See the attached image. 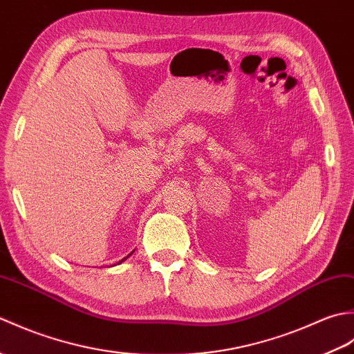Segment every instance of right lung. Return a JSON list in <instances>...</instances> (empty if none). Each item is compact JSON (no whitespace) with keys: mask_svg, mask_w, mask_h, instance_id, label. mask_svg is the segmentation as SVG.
I'll use <instances>...</instances> for the list:
<instances>
[{"mask_svg":"<svg viewBox=\"0 0 354 354\" xmlns=\"http://www.w3.org/2000/svg\"><path fill=\"white\" fill-rule=\"evenodd\" d=\"M131 255H132V252H131V254H129V255H127V257H124V259H123V260H120V261H118V263H123V261H124V260H126V259H129V257H131Z\"/></svg>","mask_w":354,"mask_h":354,"instance_id":"1","label":"right lung"}]
</instances>
